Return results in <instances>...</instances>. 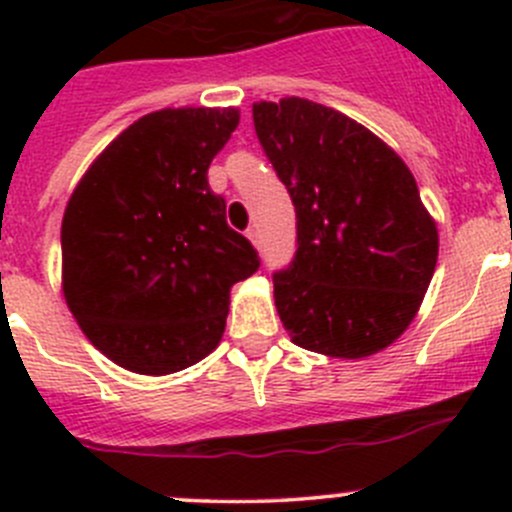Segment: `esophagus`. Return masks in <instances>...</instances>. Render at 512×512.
<instances>
[{
    "label": "esophagus",
    "mask_w": 512,
    "mask_h": 512,
    "mask_svg": "<svg viewBox=\"0 0 512 512\" xmlns=\"http://www.w3.org/2000/svg\"><path fill=\"white\" fill-rule=\"evenodd\" d=\"M247 237H250L252 245L260 247V232H257V227H250V230H247Z\"/></svg>",
    "instance_id": "esophagus-1"
}]
</instances>
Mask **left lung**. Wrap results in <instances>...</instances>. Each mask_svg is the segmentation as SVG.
I'll list each match as a JSON object with an SVG mask.
<instances>
[{"instance_id": "8db88e82", "label": "left lung", "mask_w": 512, "mask_h": 512, "mask_svg": "<svg viewBox=\"0 0 512 512\" xmlns=\"http://www.w3.org/2000/svg\"><path fill=\"white\" fill-rule=\"evenodd\" d=\"M252 121L297 215V252L272 275L292 342L337 359L389 347L438 260L411 170L364 126L307 98L255 103Z\"/></svg>"}]
</instances>
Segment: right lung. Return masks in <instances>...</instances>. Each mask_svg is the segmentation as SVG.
Segmentation results:
<instances>
[{
	"label": "right lung",
	"mask_w": 512,
	"mask_h": 512,
	"mask_svg": "<svg viewBox=\"0 0 512 512\" xmlns=\"http://www.w3.org/2000/svg\"><path fill=\"white\" fill-rule=\"evenodd\" d=\"M237 121V108L148 113L96 158L66 205V304L123 369L163 376L208 356L225 332L230 287L260 267L208 185Z\"/></svg>",
	"instance_id": "right-lung-1"
}]
</instances>
